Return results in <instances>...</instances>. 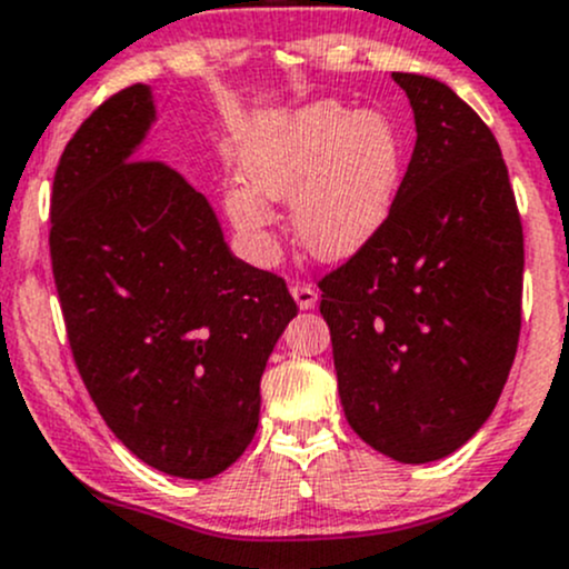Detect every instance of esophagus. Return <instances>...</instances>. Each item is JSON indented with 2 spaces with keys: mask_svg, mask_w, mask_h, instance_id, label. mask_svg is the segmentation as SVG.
I'll use <instances>...</instances> for the list:
<instances>
[{
  "mask_svg": "<svg viewBox=\"0 0 569 569\" xmlns=\"http://www.w3.org/2000/svg\"><path fill=\"white\" fill-rule=\"evenodd\" d=\"M292 298H296V303L301 309H315V303H318V290H315L312 284L307 282H296L290 287Z\"/></svg>",
  "mask_w": 569,
  "mask_h": 569,
  "instance_id": "esophagus-1",
  "label": "esophagus"
}]
</instances>
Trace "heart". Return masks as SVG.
<instances>
[{
	"mask_svg": "<svg viewBox=\"0 0 569 569\" xmlns=\"http://www.w3.org/2000/svg\"><path fill=\"white\" fill-rule=\"evenodd\" d=\"M241 182L224 191V213L254 257H271L273 210L290 202L298 243L318 260H348L389 221L406 178V142L389 114L315 101L246 133Z\"/></svg>",
	"mask_w": 569,
	"mask_h": 569,
	"instance_id": "heart-1",
	"label": "heart"
}]
</instances>
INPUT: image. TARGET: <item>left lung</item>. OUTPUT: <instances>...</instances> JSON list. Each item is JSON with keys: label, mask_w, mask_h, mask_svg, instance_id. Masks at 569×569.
I'll list each match as a JSON object with an SVG mask.
<instances>
[{"label": "left lung", "mask_w": 569, "mask_h": 569, "mask_svg": "<svg viewBox=\"0 0 569 569\" xmlns=\"http://www.w3.org/2000/svg\"><path fill=\"white\" fill-rule=\"evenodd\" d=\"M416 148L378 238L320 282L339 400L400 462L460 449L499 402L520 337L523 227L501 148L443 81L391 73Z\"/></svg>", "instance_id": "obj_1"}]
</instances>
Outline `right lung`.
<instances>
[{"instance_id": "obj_1", "label": "right lung", "mask_w": 569, "mask_h": 569, "mask_svg": "<svg viewBox=\"0 0 569 569\" xmlns=\"http://www.w3.org/2000/svg\"><path fill=\"white\" fill-rule=\"evenodd\" d=\"M148 84L92 111L54 174L51 268L81 380L109 430L169 477L210 479L260 421V378L296 318L284 279L238 260L189 180L142 158Z\"/></svg>"}]
</instances>
